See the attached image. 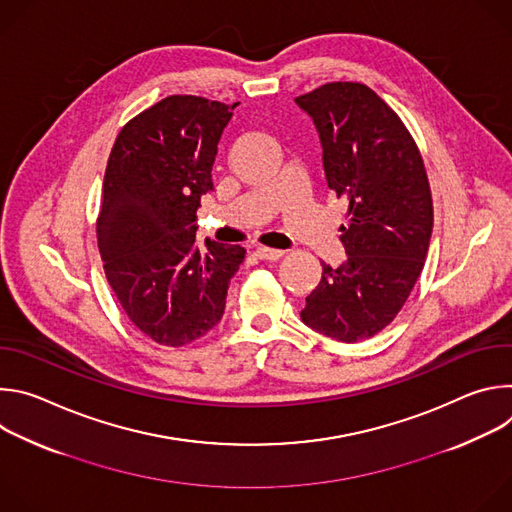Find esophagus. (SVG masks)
<instances>
[{
	"mask_svg": "<svg viewBox=\"0 0 512 512\" xmlns=\"http://www.w3.org/2000/svg\"><path fill=\"white\" fill-rule=\"evenodd\" d=\"M255 257L261 261H279L283 257V253L275 251V249H267V247H257Z\"/></svg>",
	"mask_w": 512,
	"mask_h": 512,
	"instance_id": "obj_1",
	"label": "esophagus"
}]
</instances>
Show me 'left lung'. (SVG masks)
<instances>
[{
    "label": "left lung",
    "mask_w": 512,
    "mask_h": 512,
    "mask_svg": "<svg viewBox=\"0 0 512 512\" xmlns=\"http://www.w3.org/2000/svg\"><path fill=\"white\" fill-rule=\"evenodd\" d=\"M296 105L318 131L328 188L348 200L346 259L322 263L300 316L328 338L358 342L393 322L423 269L433 231L427 174L407 127L369 87L330 83Z\"/></svg>",
    "instance_id": "obj_1"
}]
</instances>
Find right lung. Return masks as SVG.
Instances as JSON below:
<instances>
[{"instance_id": "right-lung-1", "label": "right lung", "mask_w": 512, "mask_h": 512, "mask_svg": "<svg viewBox=\"0 0 512 512\" xmlns=\"http://www.w3.org/2000/svg\"><path fill=\"white\" fill-rule=\"evenodd\" d=\"M237 105L166 97L121 129L107 162L97 221L105 273L129 320L164 346L221 322L245 259L241 245H198L194 223Z\"/></svg>"}]
</instances>
